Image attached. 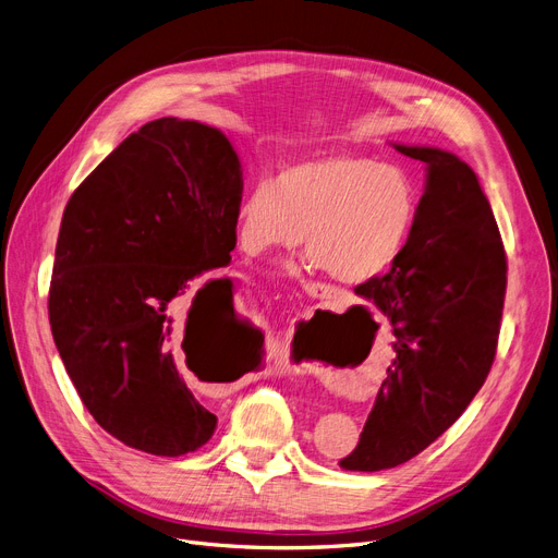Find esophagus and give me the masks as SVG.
<instances>
[{"label": "esophagus", "instance_id": "34e87169", "mask_svg": "<svg viewBox=\"0 0 558 558\" xmlns=\"http://www.w3.org/2000/svg\"><path fill=\"white\" fill-rule=\"evenodd\" d=\"M306 290H308V294L311 298H326V292H329V288L326 286H322V283H311V286H306Z\"/></svg>", "mask_w": 558, "mask_h": 558}]
</instances>
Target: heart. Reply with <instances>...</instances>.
<instances>
[{
  "label": "heart",
  "mask_w": 558,
  "mask_h": 558,
  "mask_svg": "<svg viewBox=\"0 0 558 558\" xmlns=\"http://www.w3.org/2000/svg\"><path fill=\"white\" fill-rule=\"evenodd\" d=\"M418 209L412 178L365 155L292 161L254 180L234 209V241L247 256L302 241L313 264L342 283L378 277L403 250Z\"/></svg>",
  "instance_id": "1"
}]
</instances>
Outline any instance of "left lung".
I'll use <instances>...</instances> for the list:
<instances>
[{
    "label": "left lung",
    "instance_id": "1",
    "mask_svg": "<svg viewBox=\"0 0 558 558\" xmlns=\"http://www.w3.org/2000/svg\"><path fill=\"white\" fill-rule=\"evenodd\" d=\"M395 148L425 163V189L391 270L355 288L389 317L397 357L347 471L395 469L441 437L484 385L500 336L507 254L477 175L441 148Z\"/></svg>",
    "mask_w": 558,
    "mask_h": 558
}]
</instances>
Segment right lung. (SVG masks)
<instances>
[{
    "label": "right lung",
    "instance_id": "right-lung-1",
    "mask_svg": "<svg viewBox=\"0 0 558 558\" xmlns=\"http://www.w3.org/2000/svg\"><path fill=\"white\" fill-rule=\"evenodd\" d=\"M241 161L218 128L163 117L123 140L64 207L49 324L87 412L159 457L205 446L216 414L195 401L182 351L209 347L236 315L232 279L193 281L236 247Z\"/></svg>",
    "mask_w": 558,
    "mask_h": 558
}]
</instances>
